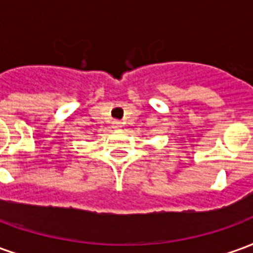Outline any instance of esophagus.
I'll list each match as a JSON object with an SVG mask.
<instances>
[{
  "mask_svg": "<svg viewBox=\"0 0 253 253\" xmlns=\"http://www.w3.org/2000/svg\"><path fill=\"white\" fill-rule=\"evenodd\" d=\"M112 126H114V128H121V127H122V122L114 121V122H112Z\"/></svg>",
  "mask_w": 253,
  "mask_h": 253,
  "instance_id": "1",
  "label": "esophagus"
}]
</instances>
